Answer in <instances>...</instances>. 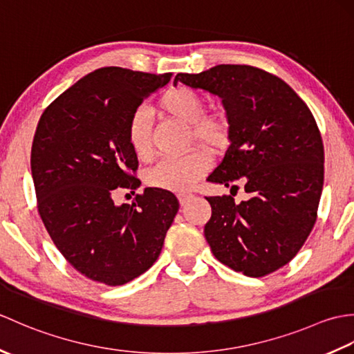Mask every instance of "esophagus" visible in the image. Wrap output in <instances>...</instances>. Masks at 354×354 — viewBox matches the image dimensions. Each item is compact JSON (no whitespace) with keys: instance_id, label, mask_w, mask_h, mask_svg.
<instances>
[{"instance_id":"obj_1","label":"esophagus","mask_w":354,"mask_h":354,"mask_svg":"<svg viewBox=\"0 0 354 354\" xmlns=\"http://www.w3.org/2000/svg\"><path fill=\"white\" fill-rule=\"evenodd\" d=\"M192 198H193L192 193H178V199H179V204H181V205H185Z\"/></svg>"}]
</instances>
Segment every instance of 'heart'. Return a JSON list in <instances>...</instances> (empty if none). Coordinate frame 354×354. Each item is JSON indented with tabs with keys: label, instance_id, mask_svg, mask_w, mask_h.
Wrapping results in <instances>:
<instances>
[{
	"label": "heart",
	"instance_id": "heart-1",
	"mask_svg": "<svg viewBox=\"0 0 354 354\" xmlns=\"http://www.w3.org/2000/svg\"><path fill=\"white\" fill-rule=\"evenodd\" d=\"M158 106L165 115L190 126V140L209 152H219L230 141V123L223 114H204L205 102L189 86H173L165 91ZM127 141L140 160L152 156V124L145 109H135L127 122ZM209 158L193 150L178 158H167L147 173V183L156 189L187 192L205 175Z\"/></svg>",
	"mask_w": 354,
	"mask_h": 354
}]
</instances>
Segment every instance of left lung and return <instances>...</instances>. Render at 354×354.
<instances>
[{"label":"left lung","mask_w":354,"mask_h":354,"mask_svg":"<svg viewBox=\"0 0 354 354\" xmlns=\"http://www.w3.org/2000/svg\"><path fill=\"white\" fill-rule=\"evenodd\" d=\"M222 99L230 146L209 183L250 199L212 196L204 228L214 257L248 277L289 263L317 222L324 184V146L307 104L277 76L250 65H217L175 82Z\"/></svg>","instance_id":"left-lung-1"}]
</instances>
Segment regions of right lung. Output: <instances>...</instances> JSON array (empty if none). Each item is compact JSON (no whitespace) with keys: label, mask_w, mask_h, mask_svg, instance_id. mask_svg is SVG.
I'll list each match as a JSON object with an SVG mask.
<instances>
[{"label":"right lung","mask_w":354,"mask_h":354,"mask_svg":"<svg viewBox=\"0 0 354 354\" xmlns=\"http://www.w3.org/2000/svg\"><path fill=\"white\" fill-rule=\"evenodd\" d=\"M170 79L104 66L59 95L37 123L30 158L37 209L57 250L93 281L122 286L145 274L178 213L175 194L153 187L132 205L114 204L120 189L141 184L132 175L129 117Z\"/></svg>","instance_id":"obj_1"}]
</instances>
